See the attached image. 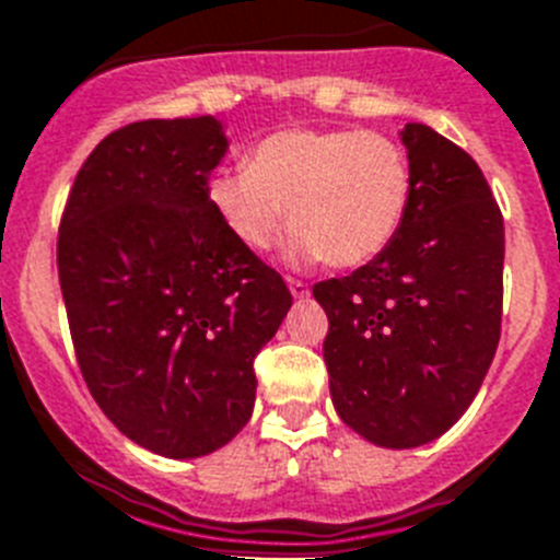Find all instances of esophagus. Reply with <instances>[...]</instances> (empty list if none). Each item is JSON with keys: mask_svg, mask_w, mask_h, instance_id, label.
<instances>
[{"mask_svg": "<svg viewBox=\"0 0 560 560\" xmlns=\"http://www.w3.org/2000/svg\"><path fill=\"white\" fill-rule=\"evenodd\" d=\"M287 284H290V293H293L295 299H307V295H310V284H307V281L287 279Z\"/></svg>", "mask_w": 560, "mask_h": 560, "instance_id": "obj_1", "label": "esophagus"}]
</instances>
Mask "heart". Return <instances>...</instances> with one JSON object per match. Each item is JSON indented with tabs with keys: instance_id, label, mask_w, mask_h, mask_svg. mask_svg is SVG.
I'll list each match as a JSON object with an SVG mask.
<instances>
[{
	"instance_id": "1",
	"label": "heart",
	"mask_w": 560,
	"mask_h": 560,
	"mask_svg": "<svg viewBox=\"0 0 560 560\" xmlns=\"http://www.w3.org/2000/svg\"><path fill=\"white\" fill-rule=\"evenodd\" d=\"M411 197L408 152L372 129H279L247 163L208 179L213 211L242 245L267 250L290 220L293 259L332 267L377 259L406 225Z\"/></svg>"
}]
</instances>
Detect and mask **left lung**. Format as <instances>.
<instances>
[{
	"label": "left lung",
	"mask_w": 560,
	"mask_h": 560,
	"mask_svg": "<svg viewBox=\"0 0 560 560\" xmlns=\"http://www.w3.org/2000/svg\"><path fill=\"white\" fill-rule=\"evenodd\" d=\"M415 197L369 265L318 281L335 411L383 448L445 434L474 402L502 335L504 220L482 168L431 126L402 129Z\"/></svg>",
	"instance_id": "obj_1"
}]
</instances>
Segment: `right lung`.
Segmentation results:
<instances>
[{"label": "right lung", "mask_w": 560, "mask_h": 560, "mask_svg": "<svg viewBox=\"0 0 560 560\" xmlns=\"http://www.w3.org/2000/svg\"><path fill=\"white\" fill-rule=\"evenodd\" d=\"M217 118L135 120L106 135L67 197L58 281L92 397L172 459L222 448L250 420L253 361L293 295L213 211Z\"/></svg>", "instance_id": "1"}]
</instances>
